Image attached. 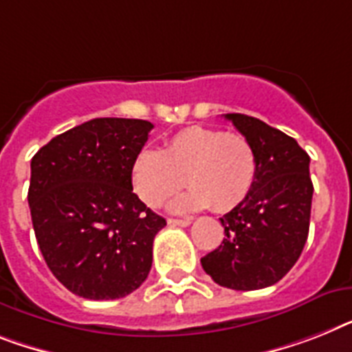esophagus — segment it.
Masks as SVG:
<instances>
[{"label": "esophagus", "mask_w": 352, "mask_h": 352, "mask_svg": "<svg viewBox=\"0 0 352 352\" xmlns=\"http://www.w3.org/2000/svg\"><path fill=\"white\" fill-rule=\"evenodd\" d=\"M169 225H173V226H188V225H190V219H188V217H185V219H173V217H170Z\"/></svg>", "instance_id": "esophagus-1"}]
</instances>
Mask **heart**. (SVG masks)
<instances>
[{
    "instance_id": "obj_1",
    "label": "heart",
    "mask_w": 352,
    "mask_h": 352,
    "mask_svg": "<svg viewBox=\"0 0 352 352\" xmlns=\"http://www.w3.org/2000/svg\"><path fill=\"white\" fill-rule=\"evenodd\" d=\"M257 169V153L245 135L190 126L170 136L164 151L142 147L131 162L129 178L151 208L162 207L187 183L190 190L173 203V210L228 212L252 192Z\"/></svg>"
}]
</instances>
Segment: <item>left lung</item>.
I'll list each match as a JSON object with an SVG mask.
<instances>
[{
  "instance_id": "obj_1",
  "label": "left lung",
  "mask_w": 352,
  "mask_h": 352,
  "mask_svg": "<svg viewBox=\"0 0 352 352\" xmlns=\"http://www.w3.org/2000/svg\"><path fill=\"white\" fill-rule=\"evenodd\" d=\"M255 147L259 169L245 201L219 217L225 239L201 259L219 286L252 292L278 283L300 257L309 232V156L295 138L263 120L228 113Z\"/></svg>"
}]
</instances>
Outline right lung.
<instances>
[{
    "mask_svg": "<svg viewBox=\"0 0 352 352\" xmlns=\"http://www.w3.org/2000/svg\"><path fill=\"white\" fill-rule=\"evenodd\" d=\"M153 127L138 118H93L32 158L37 245L55 278L78 297L122 298L149 275L153 241L167 223L133 192L129 169Z\"/></svg>",
    "mask_w": 352,
    "mask_h": 352,
    "instance_id": "add662e5",
    "label": "right lung"
}]
</instances>
